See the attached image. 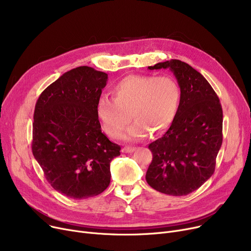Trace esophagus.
<instances>
[{
    "label": "esophagus",
    "instance_id": "obj_1",
    "mask_svg": "<svg viewBox=\"0 0 251 251\" xmlns=\"http://www.w3.org/2000/svg\"><path fill=\"white\" fill-rule=\"evenodd\" d=\"M136 151V148L134 147H125L122 149V152L124 153H128V152H133Z\"/></svg>",
    "mask_w": 251,
    "mask_h": 251
}]
</instances>
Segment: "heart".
Instances as JSON below:
<instances>
[{
	"label": "heart",
	"mask_w": 251,
	"mask_h": 251,
	"mask_svg": "<svg viewBox=\"0 0 251 251\" xmlns=\"http://www.w3.org/2000/svg\"><path fill=\"white\" fill-rule=\"evenodd\" d=\"M111 95L113 100H99L97 116L104 132L115 139L122 136L131 117L135 122L127 138L142 139L150 132L152 136L163 134L175 119L181 98L175 79L151 75H129L113 86Z\"/></svg>",
	"instance_id": "1"
}]
</instances>
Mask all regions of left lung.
Here are the masks:
<instances>
[{
    "mask_svg": "<svg viewBox=\"0 0 251 251\" xmlns=\"http://www.w3.org/2000/svg\"><path fill=\"white\" fill-rule=\"evenodd\" d=\"M149 69L172 71L181 98L167 132L149 146L152 161L146 179L159 192L187 195L214 174L223 141L220 100L206 79L187 63L170 60L150 66Z\"/></svg>",
    "mask_w": 251,
    "mask_h": 251,
    "instance_id": "obj_1",
    "label": "left lung"
}]
</instances>
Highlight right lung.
Here are the masks:
<instances>
[{
	"instance_id": "add662e5",
	"label": "right lung",
	"mask_w": 251,
	"mask_h": 251,
	"mask_svg": "<svg viewBox=\"0 0 251 251\" xmlns=\"http://www.w3.org/2000/svg\"><path fill=\"white\" fill-rule=\"evenodd\" d=\"M107 81V73L81 66L49 85L35 104L32 153L51 187L70 199L107 189L110 163L120 155V146L101 132L97 116Z\"/></svg>"
}]
</instances>
